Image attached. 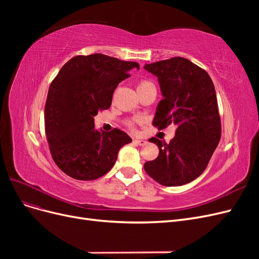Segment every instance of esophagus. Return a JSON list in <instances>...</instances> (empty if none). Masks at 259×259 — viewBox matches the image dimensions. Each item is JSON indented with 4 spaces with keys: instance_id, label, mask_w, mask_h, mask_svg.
Segmentation results:
<instances>
[{
    "instance_id": "34e87169",
    "label": "esophagus",
    "mask_w": 259,
    "mask_h": 259,
    "mask_svg": "<svg viewBox=\"0 0 259 259\" xmlns=\"http://www.w3.org/2000/svg\"><path fill=\"white\" fill-rule=\"evenodd\" d=\"M134 143L136 145H139V146H144V145L147 144V142H146V140H144V139H135Z\"/></svg>"
}]
</instances>
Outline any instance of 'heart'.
Here are the masks:
<instances>
[{"mask_svg":"<svg viewBox=\"0 0 259 259\" xmlns=\"http://www.w3.org/2000/svg\"><path fill=\"white\" fill-rule=\"evenodd\" d=\"M148 84H151V83L146 82V81H144V82H140V83H139V85H138V88H142V86H145V85H148Z\"/></svg>","mask_w":259,"mask_h":259,"instance_id":"obj_1","label":"heart"}]
</instances>
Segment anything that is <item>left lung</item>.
Returning <instances> with one entry per match:
<instances>
[{
  "mask_svg": "<svg viewBox=\"0 0 259 259\" xmlns=\"http://www.w3.org/2000/svg\"><path fill=\"white\" fill-rule=\"evenodd\" d=\"M158 77L163 99L156 106L152 124L177 126L169 144L156 138L158 158L145 163L146 173L163 186H183L205 170L222 136L216 92L205 70L183 57L147 64Z\"/></svg>",
  "mask_w": 259,
  "mask_h": 259,
  "instance_id": "left-lung-1",
  "label": "left lung"
}]
</instances>
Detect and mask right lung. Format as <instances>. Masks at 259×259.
<instances>
[{"instance_id": "1", "label": "right lung", "mask_w": 259, "mask_h": 259, "mask_svg": "<svg viewBox=\"0 0 259 259\" xmlns=\"http://www.w3.org/2000/svg\"><path fill=\"white\" fill-rule=\"evenodd\" d=\"M134 61L103 54L76 56L60 69L45 104V133L53 160L68 176L94 180L110 170L120 149L132 142L121 130H96L94 116L109 109L113 92Z\"/></svg>"}]
</instances>
